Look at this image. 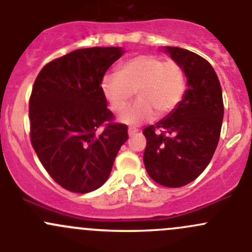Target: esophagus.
I'll return each mask as SVG.
<instances>
[{
	"label": "esophagus",
	"instance_id": "esophagus-1",
	"mask_svg": "<svg viewBox=\"0 0 252 252\" xmlns=\"http://www.w3.org/2000/svg\"><path fill=\"white\" fill-rule=\"evenodd\" d=\"M138 133H139V129L134 128V126H130V128L128 129L129 136H133V135H135V134H138Z\"/></svg>",
	"mask_w": 252,
	"mask_h": 252
}]
</instances>
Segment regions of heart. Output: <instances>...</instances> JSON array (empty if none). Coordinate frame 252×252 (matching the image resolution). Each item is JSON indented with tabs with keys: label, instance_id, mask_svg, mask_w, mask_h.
<instances>
[{
	"label": "heart",
	"instance_id": "heart-1",
	"mask_svg": "<svg viewBox=\"0 0 252 252\" xmlns=\"http://www.w3.org/2000/svg\"><path fill=\"white\" fill-rule=\"evenodd\" d=\"M101 91L113 112L126 108L133 93L139 100L126 108L118 121L128 126H140L158 113L166 116L177 108L187 90V77L174 61L154 55H139L101 79Z\"/></svg>",
	"mask_w": 252,
	"mask_h": 252
}]
</instances>
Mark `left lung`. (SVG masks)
Wrapping results in <instances>:
<instances>
[{"label":"left lung","mask_w":252,"mask_h":252,"mask_svg":"<svg viewBox=\"0 0 252 252\" xmlns=\"http://www.w3.org/2000/svg\"><path fill=\"white\" fill-rule=\"evenodd\" d=\"M164 51L184 70L188 90L174 111L144 130V164L156 183L179 188L196 179L212 159L224 107L220 80L205 58L180 47Z\"/></svg>","instance_id":"left-lung-1"}]
</instances>
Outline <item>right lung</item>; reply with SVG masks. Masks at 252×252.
<instances>
[{"mask_svg":"<svg viewBox=\"0 0 252 252\" xmlns=\"http://www.w3.org/2000/svg\"><path fill=\"white\" fill-rule=\"evenodd\" d=\"M123 53L122 47L75 50L47 63L32 86V147L47 173L69 191L85 194L103 185L128 139V126L112 122L100 86Z\"/></svg>","mask_w":252,"mask_h":252,"instance_id":"obj_1","label":"right lung"}]
</instances>
